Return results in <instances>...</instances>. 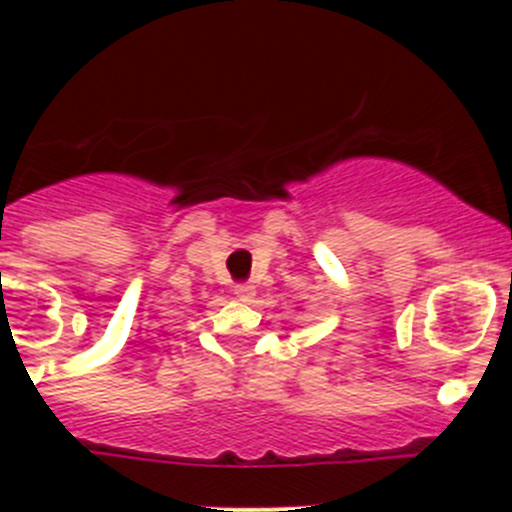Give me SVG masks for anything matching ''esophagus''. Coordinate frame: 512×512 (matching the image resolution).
I'll return each mask as SVG.
<instances>
[{
  "label": "esophagus",
  "instance_id": "esophagus-1",
  "mask_svg": "<svg viewBox=\"0 0 512 512\" xmlns=\"http://www.w3.org/2000/svg\"><path fill=\"white\" fill-rule=\"evenodd\" d=\"M233 295L238 297V300L248 302L253 295H256V289H253L251 284H235V287H233Z\"/></svg>",
  "mask_w": 512,
  "mask_h": 512
}]
</instances>
